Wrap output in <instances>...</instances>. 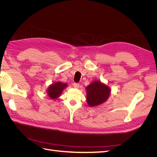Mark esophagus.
Listing matches in <instances>:
<instances>
[{"label": "esophagus", "instance_id": "esophagus-1", "mask_svg": "<svg viewBox=\"0 0 157 157\" xmlns=\"http://www.w3.org/2000/svg\"><path fill=\"white\" fill-rule=\"evenodd\" d=\"M73 86H74V88H78L79 87V84L78 83H74L73 84Z\"/></svg>", "mask_w": 157, "mask_h": 157}]
</instances>
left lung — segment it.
<instances>
[{
	"mask_svg": "<svg viewBox=\"0 0 157 157\" xmlns=\"http://www.w3.org/2000/svg\"><path fill=\"white\" fill-rule=\"evenodd\" d=\"M86 100L90 107H95L105 102L110 96L111 90L99 80H95L86 87Z\"/></svg>",
	"mask_w": 157,
	"mask_h": 157,
	"instance_id": "8db88e82",
	"label": "left lung"
}]
</instances>
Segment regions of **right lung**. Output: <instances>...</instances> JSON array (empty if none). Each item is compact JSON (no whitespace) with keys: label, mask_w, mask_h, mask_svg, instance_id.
<instances>
[{"label":"right lung","mask_w":157,"mask_h":157,"mask_svg":"<svg viewBox=\"0 0 157 157\" xmlns=\"http://www.w3.org/2000/svg\"><path fill=\"white\" fill-rule=\"evenodd\" d=\"M67 86V85L61 82H56L51 84L47 90V94L52 99H57L61 95L63 90Z\"/></svg>","instance_id":"obj_1"}]
</instances>
